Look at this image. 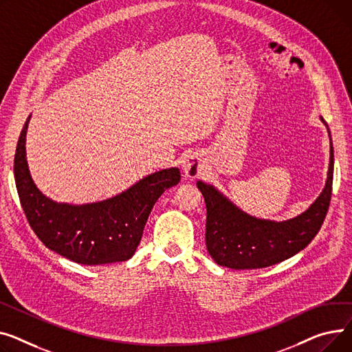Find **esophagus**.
I'll list each match as a JSON object with an SVG mask.
<instances>
[{"mask_svg": "<svg viewBox=\"0 0 352 352\" xmlns=\"http://www.w3.org/2000/svg\"><path fill=\"white\" fill-rule=\"evenodd\" d=\"M182 168L186 176L189 177H197L204 170L203 160L197 155H188L183 159Z\"/></svg>", "mask_w": 352, "mask_h": 352, "instance_id": "1", "label": "esophagus"}]
</instances>
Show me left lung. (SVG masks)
<instances>
[{
  "label": "left lung",
  "mask_w": 352,
  "mask_h": 352,
  "mask_svg": "<svg viewBox=\"0 0 352 352\" xmlns=\"http://www.w3.org/2000/svg\"><path fill=\"white\" fill-rule=\"evenodd\" d=\"M320 119L329 136L328 173L322 192L301 214L283 221L258 219L237 208L212 183L197 180L208 209L206 247L214 263L234 270L268 267L293 257L316 237L328 212L334 176L331 133Z\"/></svg>",
  "instance_id": "left-lung-1"
}]
</instances>
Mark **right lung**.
I'll use <instances>...</instances> for the list:
<instances>
[{
	"label": "right lung",
	"instance_id": "add662e5",
	"mask_svg": "<svg viewBox=\"0 0 352 352\" xmlns=\"http://www.w3.org/2000/svg\"><path fill=\"white\" fill-rule=\"evenodd\" d=\"M21 131L14 157V177L21 206L38 239L50 250L85 265L129 260L140 243L144 224L162 193L180 180L177 168L144 176L107 200L72 204L55 201L35 184L27 160V131Z\"/></svg>",
	"mask_w": 352,
	"mask_h": 352
}]
</instances>
